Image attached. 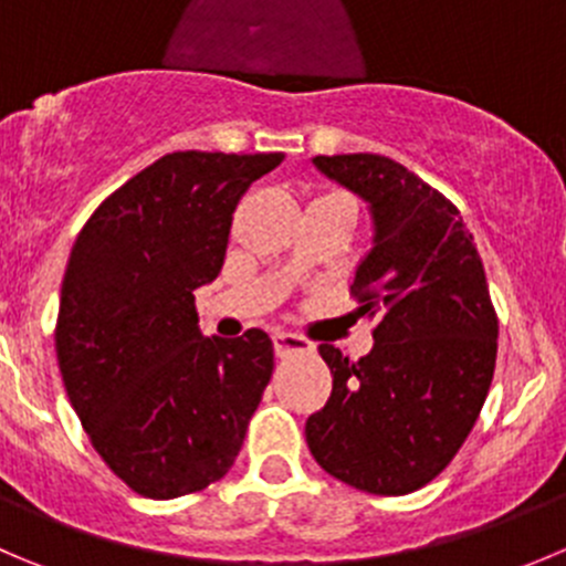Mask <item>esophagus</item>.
<instances>
[{
    "mask_svg": "<svg viewBox=\"0 0 566 566\" xmlns=\"http://www.w3.org/2000/svg\"><path fill=\"white\" fill-rule=\"evenodd\" d=\"M315 345L310 339L298 337V334H290V332H276L273 334V350L276 356H290V354H304V350H312Z\"/></svg>",
    "mask_w": 566,
    "mask_h": 566,
    "instance_id": "obj_1",
    "label": "esophagus"
}]
</instances>
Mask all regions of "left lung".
Listing matches in <instances>:
<instances>
[{"label":"left lung","mask_w":566,"mask_h":566,"mask_svg":"<svg viewBox=\"0 0 566 566\" xmlns=\"http://www.w3.org/2000/svg\"><path fill=\"white\" fill-rule=\"evenodd\" d=\"M312 166L370 212L350 293L378 323L361 359L317 348L334 384L306 446L343 484L409 495L451 464L490 392L497 317L484 265L457 207L400 163L321 155Z\"/></svg>","instance_id":"left-lung-1"}]
</instances>
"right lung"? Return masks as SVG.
Masks as SVG:
<instances>
[{"label": "right lung", "mask_w": 566, "mask_h": 566, "mask_svg": "<svg viewBox=\"0 0 566 566\" xmlns=\"http://www.w3.org/2000/svg\"><path fill=\"white\" fill-rule=\"evenodd\" d=\"M282 160L160 157L102 201L71 249L57 365L93 448L137 495H190L238 459L273 343L260 328L205 337L196 290L221 273L240 196Z\"/></svg>", "instance_id": "1"}]
</instances>
